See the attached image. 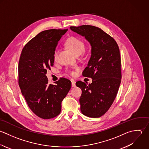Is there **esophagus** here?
I'll list each match as a JSON object with an SVG mask.
<instances>
[{
	"instance_id": "1",
	"label": "esophagus",
	"mask_w": 149,
	"mask_h": 149,
	"mask_svg": "<svg viewBox=\"0 0 149 149\" xmlns=\"http://www.w3.org/2000/svg\"><path fill=\"white\" fill-rule=\"evenodd\" d=\"M75 81H71V84H72V87H75V86H76V85H75Z\"/></svg>"
}]
</instances>
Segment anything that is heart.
<instances>
[{
	"mask_svg": "<svg viewBox=\"0 0 149 149\" xmlns=\"http://www.w3.org/2000/svg\"><path fill=\"white\" fill-rule=\"evenodd\" d=\"M67 46L77 55L81 54L85 50V45L82 40L77 37H71L67 40ZM58 50L56 49L53 54V58L56 61L58 58Z\"/></svg>",
	"mask_w": 149,
	"mask_h": 149,
	"instance_id": "heart-1",
	"label": "heart"
}]
</instances>
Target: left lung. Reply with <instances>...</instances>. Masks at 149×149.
Segmentation results:
<instances>
[{
	"instance_id": "obj_1",
	"label": "left lung",
	"mask_w": 149,
	"mask_h": 149,
	"mask_svg": "<svg viewBox=\"0 0 149 149\" xmlns=\"http://www.w3.org/2000/svg\"><path fill=\"white\" fill-rule=\"evenodd\" d=\"M70 29L84 36L91 46V56L82 75L91 78L92 82L79 81L76 85L82 92L79 99L82 113L98 118L108 111L118 91L121 79L120 49L116 40L98 27L81 25Z\"/></svg>"
}]
</instances>
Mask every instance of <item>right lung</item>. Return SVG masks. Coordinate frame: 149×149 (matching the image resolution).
I'll return each mask as SVG.
<instances>
[{
    "mask_svg": "<svg viewBox=\"0 0 149 149\" xmlns=\"http://www.w3.org/2000/svg\"><path fill=\"white\" fill-rule=\"evenodd\" d=\"M67 29H49L38 33L24 47L18 63V84L32 111L43 119L57 116L61 102L71 89V82L61 78L48 84L46 75L53 65V54Z\"/></svg>",
    "mask_w": 149,
    "mask_h": 149,
    "instance_id": "1",
    "label": "right lung"
}]
</instances>
